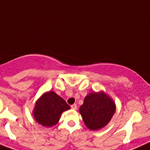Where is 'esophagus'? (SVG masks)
<instances>
[{
	"label": "esophagus",
	"mask_w": 150,
	"mask_h": 150,
	"mask_svg": "<svg viewBox=\"0 0 150 150\" xmlns=\"http://www.w3.org/2000/svg\"><path fill=\"white\" fill-rule=\"evenodd\" d=\"M71 108L72 109H74V110H75V109H77V105L76 104H73V105H71Z\"/></svg>",
	"instance_id": "esophagus-1"
}]
</instances>
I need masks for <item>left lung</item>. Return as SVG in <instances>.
<instances>
[{"mask_svg": "<svg viewBox=\"0 0 150 150\" xmlns=\"http://www.w3.org/2000/svg\"><path fill=\"white\" fill-rule=\"evenodd\" d=\"M85 125L91 130L106 126L115 112V105L104 93H91L84 98L79 109Z\"/></svg>", "mask_w": 150, "mask_h": 150, "instance_id": "obj_1", "label": "left lung"}]
</instances>
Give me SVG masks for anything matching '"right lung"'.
I'll return each mask as SVG.
<instances>
[{"label":"right lung","mask_w":150,"mask_h":150,"mask_svg":"<svg viewBox=\"0 0 150 150\" xmlns=\"http://www.w3.org/2000/svg\"><path fill=\"white\" fill-rule=\"evenodd\" d=\"M70 109L62 97L50 91L44 93L36 103L34 117L36 122L45 127H51L59 122L63 111Z\"/></svg>","instance_id":"right-lung-1"}]
</instances>
